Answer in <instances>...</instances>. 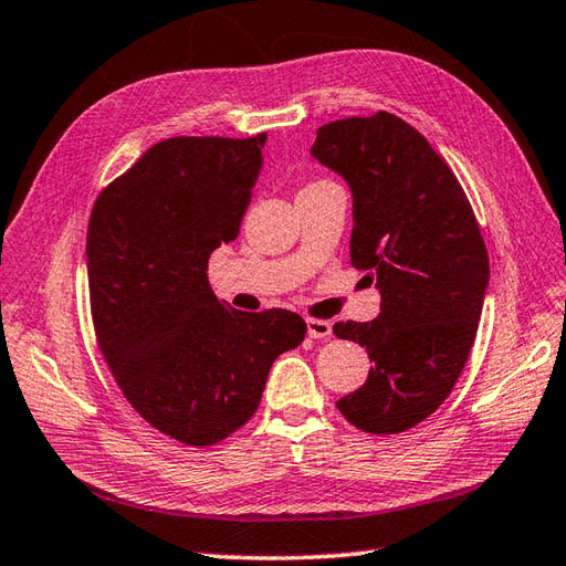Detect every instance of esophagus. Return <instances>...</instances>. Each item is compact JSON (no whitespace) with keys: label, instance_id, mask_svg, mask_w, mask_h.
Masks as SVG:
<instances>
[{"label":"esophagus","instance_id":"esophagus-1","mask_svg":"<svg viewBox=\"0 0 566 566\" xmlns=\"http://www.w3.org/2000/svg\"><path fill=\"white\" fill-rule=\"evenodd\" d=\"M332 334V322L307 317V337L310 339H327Z\"/></svg>","mask_w":566,"mask_h":566}]
</instances>
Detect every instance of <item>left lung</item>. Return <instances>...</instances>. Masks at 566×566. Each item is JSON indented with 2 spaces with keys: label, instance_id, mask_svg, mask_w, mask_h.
I'll return each instance as SVG.
<instances>
[{
  "label": "left lung",
  "instance_id": "left-lung-1",
  "mask_svg": "<svg viewBox=\"0 0 566 566\" xmlns=\"http://www.w3.org/2000/svg\"><path fill=\"white\" fill-rule=\"evenodd\" d=\"M313 156L349 182L352 266L380 291L376 319L334 325L374 361L337 408L364 432H406L442 406L469 359L489 285L486 244L452 168L396 114L319 126Z\"/></svg>",
  "mask_w": 566,
  "mask_h": 566
}]
</instances>
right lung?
Segmentation results:
<instances>
[{"mask_svg":"<svg viewBox=\"0 0 566 566\" xmlns=\"http://www.w3.org/2000/svg\"><path fill=\"white\" fill-rule=\"evenodd\" d=\"M266 134L172 136L97 195L87 224L95 337L124 398L190 447L256 412L273 361L305 339L291 310L241 313L207 281L210 253L239 237Z\"/></svg>","mask_w":566,"mask_h":566,"instance_id":"1","label":"right lung"}]
</instances>
